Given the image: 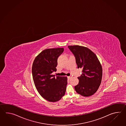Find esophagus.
<instances>
[{
	"label": "esophagus",
	"mask_w": 126,
	"mask_h": 126,
	"mask_svg": "<svg viewBox=\"0 0 126 126\" xmlns=\"http://www.w3.org/2000/svg\"><path fill=\"white\" fill-rule=\"evenodd\" d=\"M67 78H68V79L69 80H70V79H71V77L70 76H69V77H67Z\"/></svg>",
	"instance_id": "obj_1"
}]
</instances>
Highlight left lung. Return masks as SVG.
<instances>
[{
	"label": "left lung",
	"instance_id": "left-lung-1",
	"mask_svg": "<svg viewBox=\"0 0 126 126\" xmlns=\"http://www.w3.org/2000/svg\"><path fill=\"white\" fill-rule=\"evenodd\" d=\"M75 57L78 68H82V74L78 77L79 83L75 91L83 96L94 94L101 82L102 68L96 55L88 48L79 46H68Z\"/></svg>",
	"mask_w": 126,
	"mask_h": 126
}]
</instances>
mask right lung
<instances>
[{
    "label": "right lung",
    "mask_w": 126,
    "mask_h": 126,
    "mask_svg": "<svg viewBox=\"0 0 126 126\" xmlns=\"http://www.w3.org/2000/svg\"><path fill=\"white\" fill-rule=\"evenodd\" d=\"M63 48H48L42 51L32 64V74L35 86L40 95L50 102H56L64 96L67 78L52 75L56 72L57 60Z\"/></svg>",
    "instance_id": "right-lung-1"
}]
</instances>
